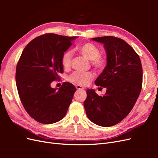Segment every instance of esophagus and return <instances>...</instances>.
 <instances>
[{
    "mask_svg": "<svg viewBox=\"0 0 158 158\" xmlns=\"http://www.w3.org/2000/svg\"><path fill=\"white\" fill-rule=\"evenodd\" d=\"M76 89H77L78 90H84V87L80 86V85H76Z\"/></svg>",
    "mask_w": 158,
    "mask_h": 158,
    "instance_id": "1",
    "label": "esophagus"
}]
</instances>
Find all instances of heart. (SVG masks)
I'll return each mask as SVG.
<instances>
[{"label":"heart","instance_id":"obj_1","mask_svg":"<svg viewBox=\"0 0 158 158\" xmlns=\"http://www.w3.org/2000/svg\"><path fill=\"white\" fill-rule=\"evenodd\" d=\"M76 50L85 58L91 60V65L98 72H103L106 69L108 61L106 56L100 55V50L92 43L87 42L79 45ZM73 60V53L70 51H66L62 56V64L65 69H69ZM94 78V74L91 72L76 71L68 78L70 82L78 85H86Z\"/></svg>","mask_w":158,"mask_h":158}]
</instances>
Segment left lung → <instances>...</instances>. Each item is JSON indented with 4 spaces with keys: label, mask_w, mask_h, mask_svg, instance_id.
Segmentation results:
<instances>
[{
    "label": "left lung",
    "mask_w": 158,
    "mask_h": 158,
    "mask_svg": "<svg viewBox=\"0 0 158 158\" xmlns=\"http://www.w3.org/2000/svg\"><path fill=\"white\" fill-rule=\"evenodd\" d=\"M102 43L107 52L106 69L95 84L106 88L103 96L94 89L86 90L84 106L89 120L104 127L123 120L136 102L142 85V66L135 51L126 41L113 36L92 38Z\"/></svg>",
    "instance_id": "8db88e82"
}]
</instances>
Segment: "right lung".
<instances>
[{
	"label": "right lung",
	"mask_w": 158,
	"mask_h": 158,
	"mask_svg": "<svg viewBox=\"0 0 158 158\" xmlns=\"http://www.w3.org/2000/svg\"><path fill=\"white\" fill-rule=\"evenodd\" d=\"M76 37L45 33L31 40L22 52L16 69L18 92L26 112L37 122L55 123L67 112L76 88L64 82L56 90L51 83L63 73L62 56Z\"/></svg>",
	"instance_id": "add662e5"
}]
</instances>
